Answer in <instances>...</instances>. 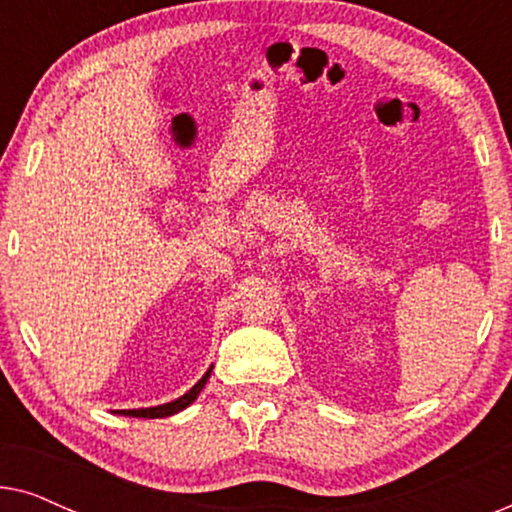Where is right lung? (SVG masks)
<instances>
[{
  "label": "right lung",
  "mask_w": 512,
  "mask_h": 512,
  "mask_svg": "<svg viewBox=\"0 0 512 512\" xmlns=\"http://www.w3.org/2000/svg\"><path fill=\"white\" fill-rule=\"evenodd\" d=\"M212 368L214 366H209V370L205 375L200 377L198 382L193 384L191 389L186 391L184 396H179V398H174V401H170V403H163V405H153V408H137V410H114V412H118V415H125V417H149V419H156V417H170V415H177V412H181L184 408H188V405H191L195 398H198V394L202 389H205V384H207V380H209V375H212Z\"/></svg>",
  "instance_id": "add662e5"
}]
</instances>
